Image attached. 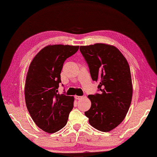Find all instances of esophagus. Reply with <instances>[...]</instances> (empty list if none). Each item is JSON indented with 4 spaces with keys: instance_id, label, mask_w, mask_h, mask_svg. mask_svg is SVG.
Wrapping results in <instances>:
<instances>
[{
    "instance_id": "esophagus-1",
    "label": "esophagus",
    "mask_w": 157,
    "mask_h": 157,
    "mask_svg": "<svg viewBox=\"0 0 157 157\" xmlns=\"http://www.w3.org/2000/svg\"><path fill=\"white\" fill-rule=\"evenodd\" d=\"M75 99H82V98H83V97L82 96H75Z\"/></svg>"
}]
</instances>
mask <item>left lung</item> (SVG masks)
Wrapping results in <instances>:
<instances>
[{"label": "left lung", "mask_w": 157, "mask_h": 157, "mask_svg": "<svg viewBox=\"0 0 157 157\" xmlns=\"http://www.w3.org/2000/svg\"><path fill=\"white\" fill-rule=\"evenodd\" d=\"M94 81L100 94L88 95L91 107L84 113L96 129L108 132L124 119L132 102L133 86L130 66L115 46L103 43L80 46Z\"/></svg>", "instance_id": "obj_1"}]
</instances>
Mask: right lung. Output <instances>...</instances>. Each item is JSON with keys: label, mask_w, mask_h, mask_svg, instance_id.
Here are the masks:
<instances>
[{"label": "right lung", "mask_w": 157, "mask_h": 157, "mask_svg": "<svg viewBox=\"0 0 157 157\" xmlns=\"http://www.w3.org/2000/svg\"><path fill=\"white\" fill-rule=\"evenodd\" d=\"M79 46L48 45L29 65L25 84V103L33 121L43 131L52 134L63 128L73 108V96L57 94L65 59Z\"/></svg>", "instance_id": "right-lung-1"}]
</instances>
